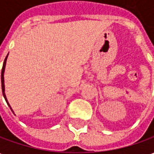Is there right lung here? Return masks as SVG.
<instances>
[{
  "label": "right lung",
  "mask_w": 154,
  "mask_h": 154,
  "mask_svg": "<svg viewBox=\"0 0 154 154\" xmlns=\"http://www.w3.org/2000/svg\"><path fill=\"white\" fill-rule=\"evenodd\" d=\"M8 54H7V56L5 58V61H4V63H3V67H2V93H3V97L5 98V101H6V103L9 106V107L11 108V110H12V112L14 113V111L12 110L11 106H10V104H9L8 100H7V98H6V96H5V81H4V72H5V65H6V60H7V57H8Z\"/></svg>",
  "instance_id": "1"
}]
</instances>
